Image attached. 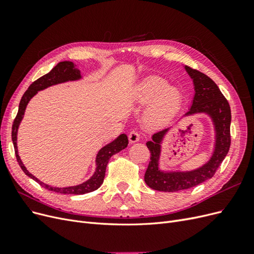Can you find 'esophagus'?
<instances>
[{
    "instance_id": "obj_1",
    "label": "esophagus",
    "mask_w": 254,
    "mask_h": 254,
    "mask_svg": "<svg viewBox=\"0 0 254 254\" xmlns=\"http://www.w3.org/2000/svg\"><path fill=\"white\" fill-rule=\"evenodd\" d=\"M128 139L130 143H136L140 140V133L136 131V130H132L131 132L128 134Z\"/></svg>"
}]
</instances>
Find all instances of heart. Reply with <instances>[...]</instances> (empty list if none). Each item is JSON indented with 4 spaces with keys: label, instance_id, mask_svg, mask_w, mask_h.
I'll use <instances>...</instances> for the list:
<instances>
[{
    "label": "heart",
    "instance_id": "b5f03b06",
    "mask_svg": "<svg viewBox=\"0 0 254 254\" xmlns=\"http://www.w3.org/2000/svg\"><path fill=\"white\" fill-rule=\"evenodd\" d=\"M133 99L141 105L149 104L144 113V123L158 128L166 125L179 110L182 93L179 88L168 86L163 78L149 77L135 87Z\"/></svg>",
    "mask_w": 254,
    "mask_h": 254
}]
</instances>
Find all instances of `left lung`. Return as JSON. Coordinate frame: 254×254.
<instances>
[{
    "instance_id": "left-lung-1",
    "label": "left lung",
    "mask_w": 254,
    "mask_h": 254,
    "mask_svg": "<svg viewBox=\"0 0 254 254\" xmlns=\"http://www.w3.org/2000/svg\"><path fill=\"white\" fill-rule=\"evenodd\" d=\"M184 68L193 80L195 94L190 108L181 119L195 114L207 115L214 127V148L210 159L194 170L163 171L160 168L162 144L172 127L153 134L151 141L146 143L150 150V162L146 170L144 180L149 188L161 191L188 190L211 179L226 158L231 144V109L228 101L222 95L217 84L209 76L188 65H184Z\"/></svg>"
}]
</instances>
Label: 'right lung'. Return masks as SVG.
Masks as SVG:
<instances>
[{
    "label": "right lung",
    "instance_id": "1",
    "mask_svg": "<svg viewBox=\"0 0 254 254\" xmlns=\"http://www.w3.org/2000/svg\"><path fill=\"white\" fill-rule=\"evenodd\" d=\"M81 78H82V75H81L80 71L77 67H75V64L73 63H71V61H61V63H59L55 67L52 68L51 72L43 75L42 77L37 79L36 81H34L32 84H30L29 88L26 90V92L23 94V96L21 98L18 114H17L16 119H14L13 124H12L11 139H12V143H13L14 152H16L17 161H18L20 167L22 168V171L25 173L26 176L30 177V178L39 183L40 186H42L43 188L48 189L50 190H53V191H56V193H60V194L82 195V194H87V193H90V191H93V190H97L104 182L106 167H107V164H108V162H109L110 158L113 155H115V153H118L121 150L126 148L128 145V137L125 133L120 134L117 139L113 140L109 144L105 145L104 147H102L98 150L97 155H96L94 174L92 175L88 180H86L80 184H77V186L65 187V188L52 187V186H49V184H47V183H43L42 181L36 178L33 174H30L27 171V168L25 167L24 164H23L22 160L19 156L18 146H17L18 129H19V126L23 120V117H24L27 104L29 103L30 99H32L38 93V91L44 90L49 87L55 86V84H59V83L80 80Z\"/></svg>",
    "mask_w": 254,
    "mask_h": 254
}]
</instances>
